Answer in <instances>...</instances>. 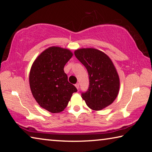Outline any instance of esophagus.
<instances>
[{
    "mask_svg": "<svg viewBox=\"0 0 152 152\" xmlns=\"http://www.w3.org/2000/svg\"><path fill=\"white\" fill-rule=\"evenodd\" d=\"M75 86H76L77 89H78L79 88V83H76L75 85Z\"/></svg>",
    "mask_w": 152,
    "mask_h": 152,
    "instance_id": "1",
    "label": "esophagus"
}]
</instances>
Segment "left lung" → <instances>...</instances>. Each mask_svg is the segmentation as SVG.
<instances>
[{"label": "left lung", "instance_id": "obj_1", "mask_svg": "<svg viewBox=\"0 0 152 152\" xmlns=\"http://www.w3.org/2000/svg\"><path fill=\"white\" fill-rule=\"evenodd\" d=\"M76 58L87 69L89 86L81 95L93 110H101L112 104L118 94L119 76L112 60L95 49H80L74 52Z\"/></svg>", "mask_w": 152, "mask_h": 152}]
</instances>
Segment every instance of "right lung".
<instances>
[{
  "label": "right lung",
  "instance_id": "1",
  "mask_svg": "<svg viewBox=\"0 0 152 152\" xmlns=\"http://www.w3.org/2000/svg\"><path fill=\"white\" fill-rule=\"evenodd\" d=\"M70 50L52 47L44 50L31 67L29 77L33 97L40 107L59 113L67 107L76 88L67 80L64 68L72 57Z\"/></svg>",
  "mask_w": 152,
  "mask_h": 152
}]
</instances>
